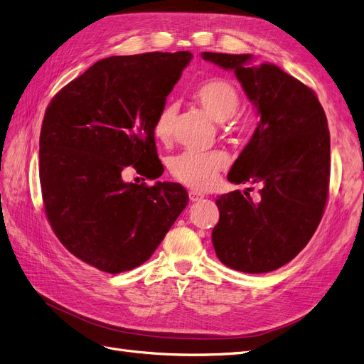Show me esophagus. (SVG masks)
I'll return each instance as SVG.
<instances>
[{
    "label": "esophagus",
    "instance_id": "34e87169",
    "mask_svg": "<svg viewBox=\"0 0 364 364\" xmlns=\"http://www.w3.org/2000/svg\"><path fill=\"white\" fill-rule=\"evenodd\" d=\"M203 194L202 193H197V191H190V200L191 202H199L203 199Z\"/></svg>",
    "mask_w": 364,
    "mask_h": 364
}]
</instances>
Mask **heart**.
I'll use <instances>...</instances> for the list:
<instances>
[{
    "label": "heart",
    "instance_id": "heart-1",
    "mask_svg": "<svg viewBox=\"0 0 364 364\" xmlns=\"http://www.w3.org/2000/svg\"><path fill=\"white\" fill-rule=\"evenodd\" d=\"M196 102L203 111L217 123H225L237 112L240 98L235 87L225 80H208L197 87L194 92ZM176 109L167 105L161 109L153 134L156 139L167 142L171 136L173 119ZM228 165V156L222 150L211 151H182L179 155L170 158L168 170L173 179L194 190H208L218 173Z\"/></svg>",
    "mask_w": 364,
    "mask_h": 364
}]
</instances>
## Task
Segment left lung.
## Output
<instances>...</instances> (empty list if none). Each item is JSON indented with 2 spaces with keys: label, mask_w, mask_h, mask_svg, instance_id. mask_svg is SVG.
<instances>
[{
  "label": "left lung",
  "mask_w": 364,
  "mask_h": 364,
  "mask_svg": "<svg viewBox=\"0 0 364 364\" xmlns=\"http://www.w3.org/2000/svg\"><path fill=\"white\" fill-rule=\"evenodd\" d=\"M232 70L257 107L259 123L228 181L255 183L257 197L230 191L215 200L217 258L245 273H267L291 261L323 215L329 185V130L313 90L273 63H250L252 54L202 53Z\"/></svg>",
  "instance_id": "obj_1"
}]
</instances>
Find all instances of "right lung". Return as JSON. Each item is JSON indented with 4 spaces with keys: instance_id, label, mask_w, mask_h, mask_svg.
<instances>
[{
    "instance_id": "1",
    "label": "right lung",
    "mask_w": 364,
    "mask_h": 364,
    "mask_svg": "<svg viewBox=\"0 0 364 364\" xmlns=\"http://www.w3.org/2000/svg\"><path fill=\"white\" fill-rule=\"evenodd\" d=\"M193 59L190 51L98 60L53 97L39 138V179L60 243L90 266L121 273L146 262L188 203L161 176L153 124Z\"/></svg>"
}]
</instances>
